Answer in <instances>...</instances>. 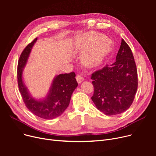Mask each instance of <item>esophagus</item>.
I'll list each match as a JSON object with an SVG mask.
<instances>
[{
	"label": "esophagus",
	"mask_w": 156,
	"mask_h": 156,
	"mask_svg": "<svg viewBox=\"0 0 156 156\" xmlns=\"http://www.w3.org/2000/svg\"><path fill=\"white\" fill-rule=\"evenodd\" d=\"M76 81H78V83H81V82H82V81L84 80L83 77L82 76H81V75H78L76 76Z\"/></svg>",
	"instance_id": "esophagus-1"
}]
</instances>
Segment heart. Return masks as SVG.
Returning a JSON list of instances; mask_svg holds the SVG:
<instances>
[{"label": "heart", "instance_id": "obj_1", "mask_svg": "<svg viewBox=\"0 0 156 156\" xmlns=\"http://www.w3.org/2000/svg\"><path fill=\"white\" fill-rule=\"evenodd\" d=\"M97 35L96 32L90 31L81 35L77 40L76 47L78 50L85 49L81 61L88 67L100 64L111 48L112 42L108 37Z\"/></svg>", "mask_w": 156, "mask_h": 156}]
</instances>
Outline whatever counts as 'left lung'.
I'll return each mask as SVG.
<instances>
[{
  "label": "left lung",
  "mask_w": 156,
  "mask_h": 156,
  "mask_svg": "<svg viewBox=\"0 0 156 156\" xmlns=\"http://www.w3.org/2000/svg\"><path fill=\"white\" fill-rule=\"evenodd\" d=\"M92 100L97 109L108 116L126 111L132 104L138 87V75L130 47L122 39L116 61L92 73Z\"/></svg>",
  "instance_id": "left-lung-1"
}]
</instances>
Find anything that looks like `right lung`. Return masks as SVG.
<instances>
[{
	"mask_svg": "<svg viewBox=\"0 0 156 156\" xmlns=\"http://www.w3.org/2000/svg\"><path fill=\"white\" fill-rule=\"evenodd\" d=\"M37 40L35 38L22 52L18 64V84L26 107L35 115L45 119H51L61 116L68 107L71 95L78 86L74 72L57 75L52 82L45 99L35 100L30 95L23 81V71L25 66L32 47Z\"/></svg>",
	"mask_w": 156,
	"mask_h": 156,
	"instance_id": "add662e5",
	"label": "right lung"
}]
</instances>
